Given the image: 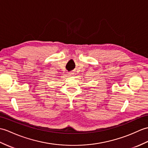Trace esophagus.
Returning a JSON list of instances; mask_svg holds the SVG:
<instances>
[{
  "label": "esophagus",
  "instance_id": "esophagus-1",
  "mask_svg": "<svg viewBox=\"0 0 148 148\" xmlns=\"http://www.w3.org/2000/svg\"><path fill=\"white\" fill-rule=\"evenodd\" d=\"M73 74H74V73H69V76H71V75H73Z\"/></svg>",
  "mask_w": 148,
  "mask_h": 148
}]
</instances>
